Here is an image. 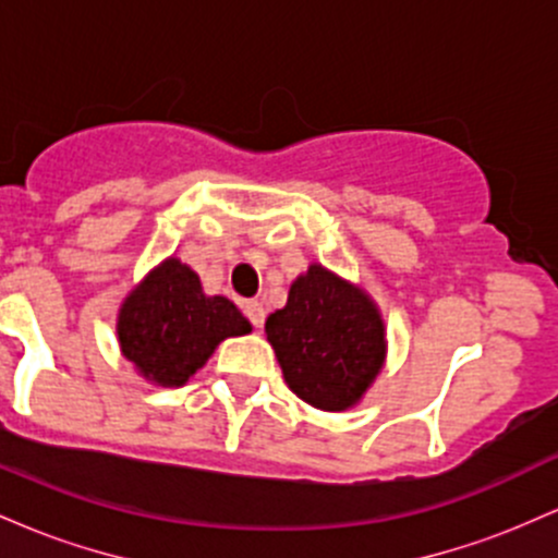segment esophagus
Returning <instances> with one entry per match:
<instances>
[{
  "label": "esophagus",
  "mask_w": 558,
  "mask_h": 558,
  "mask_svg": "<svg viewBox=\"0 0 558 558\" xmlns=\"http://www.w3.org/2000/svg\"><path fill=\"white\" fill-rule=\"evenodd\" d=\"M243 315L248 317V323H252L254 328H262V325H265V306H262L259 301H246V304H243Z\"/></svg>",
  "instance_id": "34e87169"
}]
</instances>
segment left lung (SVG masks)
Here are the masks:
<instances>
[{
  "label": "left lung",
  "instance_id": "8db88e82",
  "mask_svg": "<svg viewBox=\"0 0 558 558\" xmlns=\"http://www.w3.org/2000/svg\"><path fill=\"white\" fill-rule=\"evenodd\" d=\"M265 332L288 388L325 412L354 407L386 362V325L375 301L323 265L293 280Z\"/></svg>",
  "mask_w": 558,
  "mask_h": 558
}]
</instances>
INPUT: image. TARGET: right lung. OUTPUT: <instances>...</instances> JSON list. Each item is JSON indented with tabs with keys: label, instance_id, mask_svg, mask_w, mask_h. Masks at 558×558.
Segmentation results:
<instances>
[{
	"label": "right lung",
	"instance_id": "add662e5",
	"mask_svg": "<svg viewBox=\"0 0 558 558\" xmlns=\"http://www.w3.org/2000/svg\"><path fill=\"white\" fill-rule=\"evenodd\" d=\"M252 332L248 319L226 296H207L202 280L170 257L128 293L118 315L123 356L146 380L178 388L204 367L217 343Z\"/></svg>",
	"mask_w": 558,
	"mask_h": 558
}]
</instances>
